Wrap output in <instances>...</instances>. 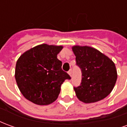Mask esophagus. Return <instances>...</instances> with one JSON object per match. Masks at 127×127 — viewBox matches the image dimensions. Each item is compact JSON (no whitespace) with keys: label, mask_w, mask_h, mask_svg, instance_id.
I'll list each match as a JSON object with an SVG mask.
<instances>
[{"label":"esophagus","mask_w":127,"mask_h":127,"mask_svg":"<svg viewBox=\"0 0 127 127\" xmlns=\"http://www.w3.org/2000/svg\"><path fill=\"white\" fill-rule=\"evenodd\" d=\"M68 74H69L70 76H71V75H72V70H71V69H70L69 71H68Z\"/></svg>","instance_id":"34e87169"}]
</instances>
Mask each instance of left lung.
Returning <instances> with one entry per match:
<instances>
[{
	"instance_id": "left-lung-1",
	"label": "left lung",
	"mask_w": 127,
	"mask_h": 127,
	"mask_svg": "<svg viewBox=\"0 0 127 127\" xmlns=\"http://www.w3.org/2000/svg\"><path fill=\"white\" fill-rule=\"evenodd\" d=\"M72 50L82 70V83L74 87L77 98L85 103H95L108 96L117 80L114 63L106 55L90 46L74 45Z\"/></svg>"
}]
</instances>
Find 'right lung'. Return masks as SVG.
<instances>
[{
    "label": "right lung",
    "instance_id": "obj_1",
    "mask_svg": "<svg viewBox=\"0 0 127 127\" xmlns=\"http://www.w3.org/2000/svg\"><path fill=\"white\" fill-rule=\"evenodd\" d=\"M63 45H36L23 53L18 58L15 78L22 95L39 105L55 101L62 84L71 77L62 70V62L57 55Z\"/></svg>",
    "mask_w": 127,
    "mask_h": 127
}]
</instances>
